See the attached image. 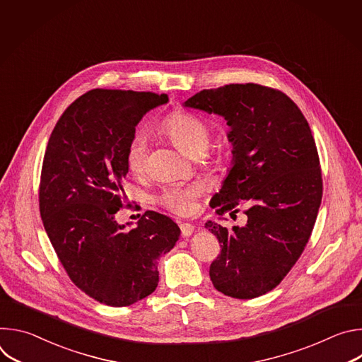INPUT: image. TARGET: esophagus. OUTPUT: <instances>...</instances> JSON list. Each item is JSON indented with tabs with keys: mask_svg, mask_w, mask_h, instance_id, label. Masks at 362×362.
Returning <instances> with one entry per match:
<instances>
[{
	"mask_svg": "<svg viewBox=\"0 0 362 362\" xmlns=\"http://www.w3.org/2000/svg\"><path fill=\"white\" fill-rule=\"evenodd\" d=\"M180 230H182V236H183V238H189V236L193 235L194 226L190 225V223H182V225H180Z\"/></svg>",
	"mask_w": 362,
	"mask_h": 362,
	"instance_id": "1",
	"label": "esophagus"
}]
</instances>
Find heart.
I'll list each match as a JSON object with an SVG mask.
<instances>
[{
  "instance_id": "heart-1",
  "label": "heart",
  "mask_w": 362,
  "mask_h": 362,
  "mask_svg": "<svg viewBox=\"0 0 362 362\" xmlns=\"http://www.w3.org/2000/svg\"><path fill=\"white\" fill-rule=\"evenodd\" d=\"M165 133L185 153L194 154L204 151L211 141V127L208 122L189 112H176L163 123ZM147 136L144 132L133 134L127 151L126 162L133 173H141L146 166ZM199 185H173L165 189L160 202L170 212L186 216L196 209V199L200 194Z\"/></svg>"
}]
</instances>
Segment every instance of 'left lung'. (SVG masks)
I'll return each instance as SVG.
<instances>
[{
  "instance_id": "left-lung-1",
  "label": "left lung",
  "mask_w": 362,
  "mask_h": 362,
  "mask_svg": "<svg viewBox=\"0 0 362 362\" xmlns=\"http://www.w3.org/2000/svg\"><path fill=\"white\" fill-rule=\"evenodd\" d=\"M183 106L226 120L232 166L211 206L221 216L243 206L247 216L242 228L204 223L222 247L211 281L232 298L261 296L286 276L315 225L322 177L311 129L286 94L253 83L202 90Z\"/></svg>"
}]
</instances>
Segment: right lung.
<instances>
[{
  "label": "right lung",
  "instance_id": "obj_1",
  "mask_svg": "<svg viewBox=\"0 0 362 362\" xmlns=\"http://www.w3.org/2000/svg\"><path fill=\"white\" fill-rule=\"evenodd\" d=\"M168 101L166 94L91 90L63 113L44 154V229L76 286L110 306L132 305L156 289L160 256L180 236L179 226L158 212H146L133 229L116 221L136 126Z\"/></svg>",
  "mask_w": 362,
  "mask_h": 362
}]
</instances>
